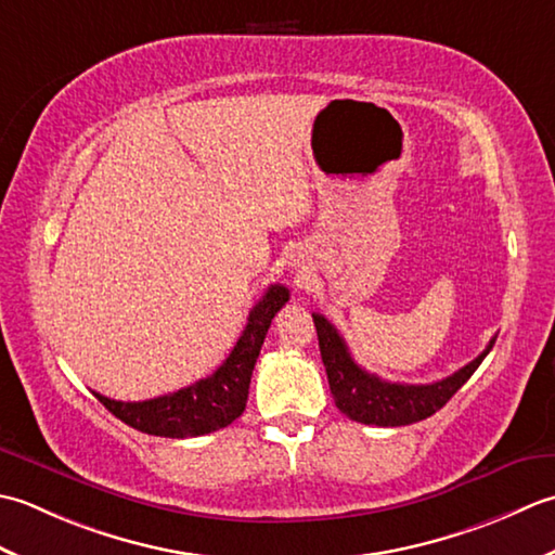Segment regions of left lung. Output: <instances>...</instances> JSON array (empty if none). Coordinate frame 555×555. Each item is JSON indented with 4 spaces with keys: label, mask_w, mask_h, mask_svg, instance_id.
I'll return each instance as SVG.
<instances>
[{
    "label": "left lung",
    "mask_w": 555,
    "mask_h": 555,
    "mask_svg": "<svg viewBox=\"0 0 555 555\" xmlns=\"http://www.w3.org/2000/svg\"><path fill=\"white\" fill-rule=\"evenodd\" d=\"M313 323L315 333H319L321 359L337 410L347 414L352 422L373 426H406L436 414L452 395L465 386L467 378L479 369L483 357L491 352L495 343L493 337L477 359L452 373V376L426 383V386H410V383L383 380L361 369L349 354L337 327L323 319L321 313H313Z\"/></svg>",
    "instance_id": "8db88e82"
}]
</instances>
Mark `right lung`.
<instances>
[{
    "instance_id": "obj_1",
    "label": "right lung",
    "mask_w": 555,
    "mask_h": 555,
    "mask_svg": "<svg viewBox=\"0 0 555 555\" xmlns=\"http://www.w3.org/2000/svg\"><path fill=\"white\" fill-rule=\"evenodd\" d=\"M287 301V287L270 285L263 299L248 313L244 333L236 340L230 357L222 361L218 371L210 373L208 378L196 380L194 386L143 402L109 400L100 392H95V398L117 420L149 436L191 438L224 428L244 412L248 383H251V373L258 354H261L270 321L275 319V313Z\"/></svg>"
}]
</instances>
